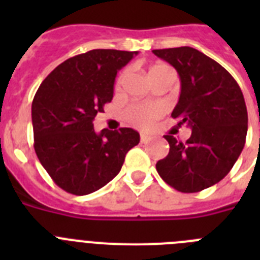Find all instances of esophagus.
Instances as JSON below:
<instances>
[{
	"label": "esophagus",
	"instance_id": "esophagus-1",
	"mask_svg": "<svg viewBox=\"0 0 260 260\" xmlns=\"http://www.w3.org/2000/svg\"><path fill=\"white\" fill-rule=\"evenodd\" d=\"M151 139V137L148 134H141V142L142 143H148Z\"/></svg>",
	"mask_w": 260,
	"mask_h": 260
}]
</instances>
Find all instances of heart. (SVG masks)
Instances as JSON below:
<instances>
[{
    "instance_id": "1",
    "label": "heart",
    "mask_w": 260,
    "mask_h": 260,
    "mask_svg": "<svg viewBox=\"0 0 260 260\" xmlns=\"http://www.w3.org/2000/svg\"><path fill=\"white\" fill-rule=\"evenodd\" d=\"M168 68L165 65H156L150 69V73L157 69ZM121 82V78L118 79V83ZM165 112V107L162 104H134L127 109L128 121L135 126L139 127H148L152 125L156 118L162 116Z\"/></svg>"
}]
</instances>
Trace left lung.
<instances>
[{
    "label": "left lung",
    "instance_id": "left-lung-1",
    "mask_svg": "<svg viewBox=\"0 0 260 260\" xmlns=\"http://www.w3.org/2000/svg\"><path fill=\"white\" fill-rule=\"evenodd\" d=\"M152 52L180 75L181 93L172 117L191 128L185 143L164 135L169 153L156 162V171L178 191H202L221 181L242 152L247 134L242 91L220 63L194 48Z\"/></svg>",
    "mask_w": 260,
    "mask_h": 260
}]
</instances>
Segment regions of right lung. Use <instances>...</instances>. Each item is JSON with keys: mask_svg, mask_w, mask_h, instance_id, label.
Segmentation results:
<instances>
[{"mask_svg": "<svg viewBox=\"0 0 260 260\" xmlns=\"http://www.w3.org/2000/svg\"><path fill=\"white\" fill-rule=\"evenodd\" d=\"M138 52L93 49L66 59L43 80L32 102L35 152L65 191L87 195L102 189L139 143L130 127L96 133L93 119L113 99L118 70Z\"/></svg>", "mask_w": 260, "mask_h": 260, "instance_id": "right-lung-1", "label": "right lung"}]
</instances>
